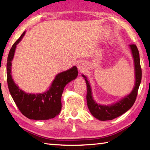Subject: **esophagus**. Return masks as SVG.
Here are the masks:
<instances>
[{
	"label": "esophagus",
	"instance_id": "1",
	"mask_svg": "<svg viewBox=\"0 0 150 150\" xmlns=\"http://www.w3.org/2000/svg\"><path fill=\"white\" fill-rule=\"evenodd\" d=\"M77 67L78 70L79 71H83L86 68L85 63H84L83 62H79V63H77Z\"/></svg>",
	"mask_w": 150,
	"mask_h": 150
}]
</instances>
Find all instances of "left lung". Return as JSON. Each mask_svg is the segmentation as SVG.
<instances>
[{
    "instance_id": "obj_1",
    "label": "left lung",
    "mask_w": 150,
    "mask_h": 150,
    "mask_svg": "<svg viewBox=\"0 0 150 150\" xmlns=\"http://www.w3.org/2000/svg\"><path fill=\"white\" fill-rule=\"evenodd\" d=\"M130 47L134 62L136 77V81L134 84L135 85L130 94L124 96L120 100L110 105H98L93 99L89 82L88 81L87 77L84 75H82L83 77L85 78L86 84H87V103L88 108L89 109L91 115L99 120H110L117 118L128 111L135 103L142 80V69L140 62H139V52L137 46L135 44H131L130 45Z\"/></svg>"
}]
</instances>
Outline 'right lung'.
I'll return each instance as SVG.
<instances>
[{
    "instance_id": "1",
    "label": "right lung",
    "mask_w": 150,
    "mask_h": 150,
    "mask_svg": "<svg viewBox=\"0 0 150 150\" xmlns=\"http://www.w3.org/2000/svg\"><path fill=\"white\" fill-rule=\"evenodd\" d=\"M26 32L12 45L8 55L6 64L7 83L10 93L22 114L32 120H49L59 115L62 109V93L65 86L74 80L78 75L77 68L71 69L57 74L49 90L39 94L26 93L14 82L11 75L12 61L16 45L21 41Z\"/></svg>"
}]
</instances>
